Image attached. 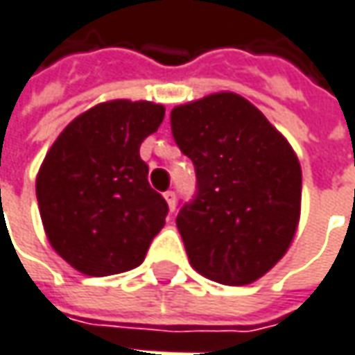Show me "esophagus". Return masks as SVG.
Returning a JSON list of instances; mask_svg holds the SVG:
<instances>
[{
	"label": "esophagus",
	"instance_id": "obj_1",
	"mask_svg": "<svg viewBox=\"0 0 355 355\" xmlns=\"http://www.w3.org/2000/svg\"><path fill=\"white\" fill-rule=\"evenodd\" d=\"M165 200L166 204H168V210H171V212H175V206H177V194H175L173 190H166Z\"/></svg>",
	"mask_w": 355,
	"mask_h": 355
}]
</instances>
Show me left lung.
Listing matches in <instances>:
<instances>
[{
  "mask_svg": "<svg viewBox=\"0 0 355 355\" xmlns=\"http://www.w3.org/2000/svg\"><path fill=\"white\" fill-rule=\"evenodd\" d=\"M171 129L196 171V196L177 216L190 265L216 283L250 285L295 238L302 190L297 153L234 92L177 105Z\"/></svg>",
  "mask_w": 355,
  "mask_h": 355,
  "instance_id": "1",
  "label": "left lung"
}]
</instances>
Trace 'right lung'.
I'll use <instances>...</instances> for the list:
<instances>
[{
    "label": "right lung",
    "instance_id": "add662e5",
    "mask_svg": "<svg viewBox=\"0 0 355 355\" xmlns=\"http://www.w3.org/2000/svg\"><path fill=\"white\" fill-rule=\"evenodd\" d=\"M165 105L110 100L74 117L44 157L37 202L53 250L90 277L143 263L165 226V198L149 187L139 147Z\"/></svg>",
    "mask_w": 355,
    "mask_h": 355
}]
</instances>
